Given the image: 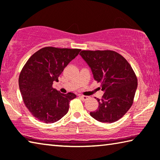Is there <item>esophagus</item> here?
Here are the masks:
<instances>
[{"mask_svg":"<svg viewBox=\"0 0 160 160\" xmlns=\"http://www.w3.org/2000/svg\"><path fill=\"white\" fill-rule=\"evenodd\" d=\"M79 98H80L82 99V100H83V101H85V100H87V99L88 98V96H80Z\"/></svg>","mask_w":160,"mask_h":160,"instance_id":"34e87169","label":"esophagus"}]
</instances>
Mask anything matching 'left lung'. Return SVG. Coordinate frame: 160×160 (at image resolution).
<instances>
[{"instance_id":"8db88e82","label":"left lung","mask_w":160,"mask_h":160,"mask_svg":"<svg viewBox=\"0 0 160 160\" xmlns=\"http://www.w3.org/2000/svg\"><path fill=\"white\" fill-rule=\"evenodd\" d=\"M90 67L104 92L97 98L98 108L90 112L97 121L112 123L124 115L133 104L138 80L127 60L112 50H82L79 54Z\"/></svg>"}]
</instances>
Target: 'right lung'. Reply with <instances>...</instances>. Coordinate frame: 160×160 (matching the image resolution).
Masks as SVG:
<instances>
[{
    "label": "right lung",
    "instance_id": "right-lung-1",
    "mask_svg": "<svg viewBox=\"0 0 160 160\" xmlns=\"http://www.w3.org/2000/svg\"><path fill=\"white\" fill-rule=\"evenodd\" d=\"M80 49L46 47L31 56L19 74V87L24 102L32 115L43 123H54L69 110V102L77 96L61 93L53 82Z\"/></svg>",
    "mask_w": 160,
    "mask_h": 160
}]
</instances>
